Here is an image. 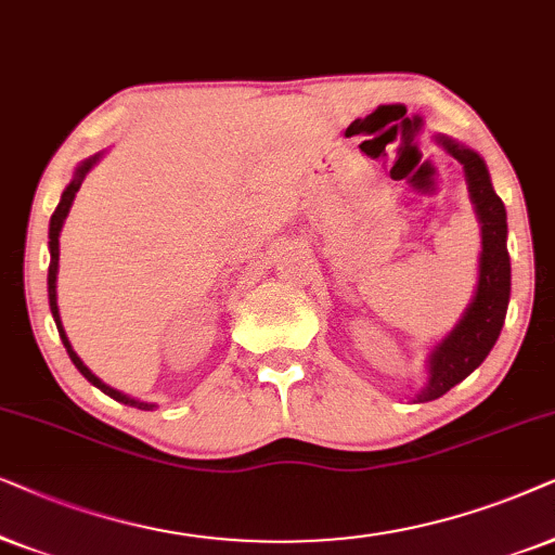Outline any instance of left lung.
I'll return each instance as SVG.
<instances>
[{"label": "left lung", "instance_id": "1", "mask_svg": "<svg viewBox=\"0 0 555 555\" xmlns=\"http://www.w3.org/2000/svg\"><path fill=\"white\" fill-rule=\"evenodd\" d=\"M437 142L464 167L469 201L482 228V254H479L477 292L467 312L428 354V380L421 393H416L418 403L441 398L482 365L498 343L509 301L507 212L492 188L485 159L456 139L437 137Z\"/></svg>", "mask_w": 555, "mask_h": 555}]
</instances>
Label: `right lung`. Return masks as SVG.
I'll return each mask as SVG.
<instances>
[{
  "label": "right lung",
  "instance_id": "add662e5",
  "mask_svg": "<svg viewBox=\"0 0 555 555\" xmlns=\"http://www.w3.org/2000/svg\"><path fill=\"white\" fill-rule=\"evenodd\" d=\"M99 159H101V152H99V154H93V157H88V159L80 162V165L76 167V175H73L70 184H68V188L63 190L61 203H57V208H55V212H53V218H50V233H48V235H50V241H48V246H50V269H48V299H50V312H53V320H55V324H57V332H61V339H63L65 350H68V354H70L73 365L78 367V371H80V375H83V378H88V383H93L95 388H101L103 393L111 396V398H114V401H118V403H127V405H134V409L150 411V409H154L152 403H144V401H137V398L124 396L121 390H116V388L106 386V383H103L101 378H95V375H93L91 371H88V367L83 365V360H80L78 354H76V350H73L70 339H68V335H65V330H63L61 312H57V292H55L57 286H55V282H57V261H61V241H57V238H61L63 223H65V218H68L70 205H73V201H76V192L80 190V184H83L86 175L91 172L93 165H95V162H99Z\"/></svg>",
  "mask_w": 555,
  "mask_h": 555
}]
</instances>
